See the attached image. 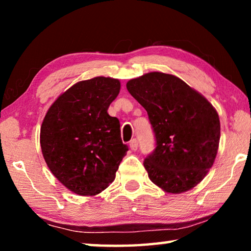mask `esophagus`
I'll use <instances>...</instances> for the list:
<instances>
[{
  "label": "esophagus",
  "mask_w": 251,
  "mask_h": 251,
  "mask_svg": "<svg viewBox=\"0 0 251 251\" xmlns=\"http://www.w3.org/2000/svg\"><path fill=\"white\" fill-rule=\"evenodd\" d=\"M129 147H130V150L131 151H137V148H138V142H137V139H133V141H130V143H129Z\"/></svg>",
  "instance_id": "obj_1"
}]
</instances>
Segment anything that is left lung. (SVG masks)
<instances>
[{
  "instance_id": "1",
  "label": "left lung",
  "mask_w": 251,
  "mask_h": 251,
  "mask_svg": "<svg viewBox=\"0 0 251 251\" xmlns=\"http://www.w3.org/2000/svg\"><path fill=\"white\" fill-rule=\"evenodd\" d=\"M126 87L146 109L155 133V151L144 160L150 179L169 194L194 188L217 155V110L201 93L171 74L151 72L128 80Z\"/></svg>"
}]
</instances>
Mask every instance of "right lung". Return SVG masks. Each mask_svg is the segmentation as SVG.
<instances>
[{
	"label": "right lung",
	"mask_w": 251,
	"mask_h": 251,
	"mask_svg": "<svg viewBox=\"0 0 251 251\" xmlns=\"http://www.w3.org/2000/svg\"><path fill=\"white\" fill-rule=\"evenodd\" d=\"M120 90V80L104 76L76 83L57 97L42 123L46 165L79 196H95L107 188L128 151L120 121L107 113Z\"/></svg>",
	"instance_id": "obj_1"
}]
</instances>
